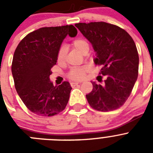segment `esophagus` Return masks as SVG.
Segmentation results:
<instances>
[{
  "instance_id": "34e87169",
  "label": "esophagus",
  "mask_w": 153,
  "mask_h": 153,
  "mask_svg": "<svg viewBox=\"0 0 153 153\" xmlns=\"http://www.w3.org/2000/svg\"><path fill=\"white\" fill-rule=\"evenodd\" d=\"M78 84H79V82H72V83H71V86H75Z\"/></svg>"
}]
</instances>
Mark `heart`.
<instances>
[{"label": "heart", "mask_w": 153, "mask_h": 153, "mask_svg": "<svg viewBox=\"0 0 153 153\" xmlns=\"http://www.w3.org/2000/svg\"><path fill=\"white\" fill-rule=\"evenodd\" d=\"M72 46L74 49L79 51L82 54H86L89 52L90 50V45L87 40L83 38H77L74 40L72 43ZM66 56V49L64 47H61L57 53V60L59 62H63L65 60ZM88 72V68L86 67H74L70 71L69 77L70 79H83Z\"/></svg>", "instance_id": "heart-1"}]
</instances>
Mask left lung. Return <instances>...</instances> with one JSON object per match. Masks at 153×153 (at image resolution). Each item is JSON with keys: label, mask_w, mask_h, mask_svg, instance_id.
I'll list each match as a JSON object with an SVG mask.
<instances>
[{"label": "left lung", "mask_w": 153, "mask_h": 153, "mask_svg": "<svg viewBox=\"0 0 153 153\" xmlns=\"http://www.w3.org/2000/svg\"><path fill=\"white\" fill-rule=\"evenodd\" d=\"M75 26L96 52L94 63L102 67L105 84L92 82L86 100L93 109L108 112L119 109L130 95L139 71V54L134 40L125 30L106 22L79 23Z\"/></svg>", "instance_id": "obj_1"}]
</instances>
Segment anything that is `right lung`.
I'll use <instances>...</instances> for the list:
<instances>
[{"label": "right lung", "instance_id": "obj_1", "mask_svg": "<svg viewBox=\"0 0 153 153\" xmlns=\"http://www.w3.org/2000/svg\"><path fill=\"white\" fill-rule=\"evenodd\" d=\"M76 34L73 25L42 27L19 43L12 61V75L19 97L32 113L51 117L67 106L72 89L70 83L53 86L50 76L63 40L67 35Z\"/></svg>", "mask_w": 153, "mask_h": 153}]
</instances>
